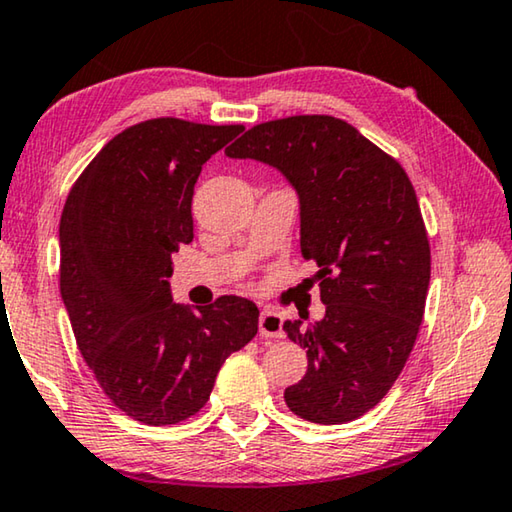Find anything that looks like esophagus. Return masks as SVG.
Listing matches in <instances>:
<instances>
[{"instance_id":"1","label":"esophagus","mask_w":512,"mask_h":512,"mask_svg":"<svg viewBox=\"0 0 512 512\" xmlns=\"http://www.w3.org/2000/svg\"><path fill=\"white\" fill-rule=\"evenodd\" d=\"M259 335L264 338H282V317L273 310H264L259 315Z\"/></svg>"}]
</instances>
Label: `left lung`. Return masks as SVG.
<instances>
[{
    "instance_id": "8db88e82",
    "label": "left lung",
    "mask_w": 512,
    "mask_h": 512,
    "mask_svg": "<svg viewBox=\"0 0 512 512\" xmlns=\"http://www.w3.org/2000/svg\"><path fill=\"white\" fill-rule=\"evenodd\" d=\"M230 158H253L299 195L301 253L319 266V322L282 324L308 354L285 388L303 421L340 425L384 398L414 349L430 285V243L398 160L347 121L299 114L243 133Z\"/></svg>"
}]
</instances>
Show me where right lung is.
<instances>
[{
	"label": "right lung",
	"mask_w": 512,
	"mask_h": 512,
	"mask_svg": "<svg viewBox=\"0 0 512 512\" xmlns=\"http://www.w3.org/2000/svg\"><path fill=\"white\" fill-rule=\"evenodd\" d=\"M243 126L149 119L105 144L66 197L59 289L80 354L126 416L174 425L197 414L220 365L257 333L241 296L174 303L172 255L193 241L202 165Z\"/></svg>",
	"instance_id": "right-lung-1"
}]
</instances>
